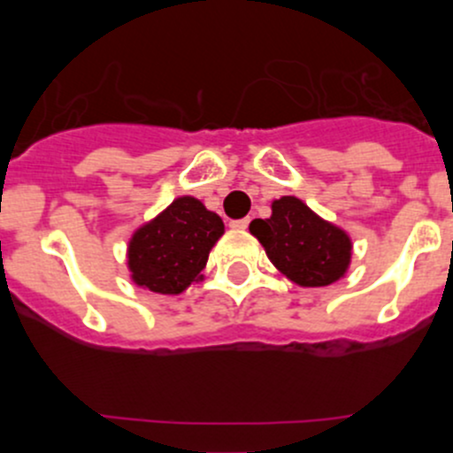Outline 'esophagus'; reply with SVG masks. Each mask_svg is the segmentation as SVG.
Wrapping results in <instances>:
<instances>
[{
    "label": "esophagus",
    "instance_id": "1",
    "mask_svg": "<svg viewBox=\"0 0 453 453\" xmlns=\"http://www.w3.org/2000/svg\"><path fill=\"white\" fill-rule=\"evenodd\" d=\"M250 226V217L245 219H239V221H232L230 227H234V230H245V227Z\"/></svg>",
    "mask_w": 453,
    "mask_h": 453
}]
</instances>
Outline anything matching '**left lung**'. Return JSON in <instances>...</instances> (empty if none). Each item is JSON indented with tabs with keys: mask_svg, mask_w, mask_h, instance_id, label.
Wrapping results in <instances>:
<instances>
[{
	"mask_svg": "<svg viewBox=\"0 0 453 453\" xmlns=\"http://www.w3.org/2000/svg\"><path fill=\"white\" fill-rule=\"evenodd\" d=\"M250 232L273 267L300 287L333 285L350 265V236L318 217L298 197L273 201L272 217L254 219Z\"/></svg>",
	"mask_w": 453,
	"mask_h": 453,
	"instance_id": "left-lung-1",
	"label": "left lung"
}]
</instances>
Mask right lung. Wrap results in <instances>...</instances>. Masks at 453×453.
Wrapping results in <instances>:
<instances>
[{
	"mask_svg": "<svg viewBox=\"0 0 453 453\" xmlns=\"http://www.w3.org/2000/svg\"><path fill=\"white\" fill-rule=\"evenodd\" d=\"M223 232L217 212L195 197H177L131 236L127 250L131 280L155 294H181L201 280V269Z\"/></svg>",
	"mask_w": 453,
	"mask_h": 453,
	"instance_id": "obj_1",
	"label": "right lung"
}]
</instances>
